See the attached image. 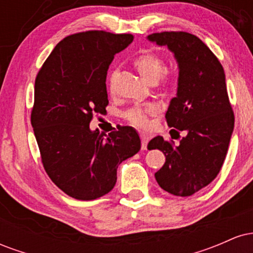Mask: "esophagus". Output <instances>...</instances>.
Segmentation results:
<instances>
[{"mask_svg":"<svg viewBox=\"0 0 253 253\" xmlns=\"http://www.w3.org/2000/svg\"><path fill=\"white\" fill-rule=\"evenodd\" d=\"M140 138H141V150H146L150 136H149V134H147V133L141 132L140 133Z\"/></svg>","mask_w":253,"mask_h":253,"instance_id":"1","label":"esophagus"}]
</instances>
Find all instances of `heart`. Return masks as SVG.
<instances>
[{"label":"heart","instance_id":"heart-1","mask_svg":"<svg viewBox=\"0 0 253 253\" xmlns=\"http://www.w3.org/2000/svg\"><path fill=\"white\" fill-rule=\"evenodd\" d=\"M133 65L139 72V75L150 84L157 83L161 78L164 82H168V80H169V72L165 69L163 58L155 52L145 51L140 53L134 58ZM109 88L113 89V76L109 78ZM158 108L153 103L145 104V106H135L130 108L125 117L130 124L135 125V126H145L147 123V115L155 114Z\"/></svg>","mask_w":253,"mask_h":253}]
</instances>
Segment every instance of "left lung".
<instances>
[{"label":"left lung","mask_w":253,"mask_h":253,"mask_svg":"<svg viewBox=\"0 0 253 253\" xmlns=\"http://www.w3.org/2000/svg\"><path fill=\"white\" fill-rule=\"evenodd\" d=\"M147 39L168 46L178 64L177 94L165 119L169 127L185 132L177 145L161 135L147 145L165 156L164 165L155 173L156 181L172 195L190 196L220 172L233 133L234 114L225 71L215 54L194 34L162 32Z\"/></svg>","instance_id":"1"}]
</instances>
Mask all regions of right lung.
<instances>
[{"label":"right lung","mask_w":253,"mask_h":253,"mask_svg":"<svg viewBox=\"0 0 253 253\" xmlns=\"http://www.w3.org/2000/svg\"><path fill=\"white\" fill-rule=\"evenodd\" d=\"M132 42V34L104 31L72 34L57 43L37 75L31 123L43 169L76 200L108 194L119 165L140 150L133 127L123 126L108 135L89 127L92 114L108 106L110 63Z\"/></svg>","instance_id":"right-lung-1"}]
</instances>
